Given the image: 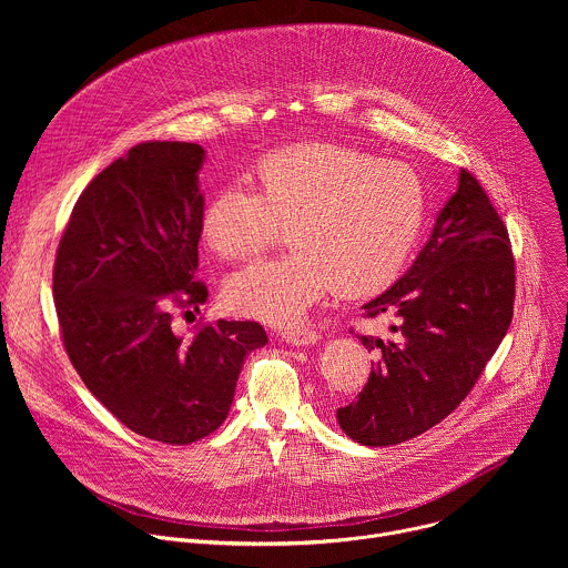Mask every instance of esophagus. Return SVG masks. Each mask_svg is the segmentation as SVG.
Wrapping results in <instances>:
<instances>
[{"label": "esophagus", "mask_w": 568, "mask_h": 568, "mask_svg": "<svg viewBox=\"0 0 568 568\" xmlns=\"http://www.w3.org/2000/svg\"><path fill=\"white\" fill-rule=\"evenodd\" d=\"M283 342L287 344H294V346H310V344H316L321 339V335L312 328H305V331H283L281 333Z\"/></svg>", "instance_id": "1"}]
</instances>
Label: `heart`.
Segmentation results:
<instances>
[{"instance_id":"heart-1","label":"heart","mask_w":568,"mask_h":568,"mask_svg":"<svg viewBox=\"0 0 568 568\" xmlns=\"http://www.w3.org/2000/svg\"><path fill=\"white\" fill-rule=\"evenodd\" d=\"M425 222V189L414 169L328 141L263 156L252 189L224 186L202 213V240L220 258L265 252L285 229L290 254L256 263L224 285L226 305L272 326L294 323L328 290L368 296L407 263Z\"/></svg>"}]
</instances>
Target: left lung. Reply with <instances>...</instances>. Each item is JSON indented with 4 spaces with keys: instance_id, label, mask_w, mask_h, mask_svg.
Returning <instances> with one entry per match:
<instances>
[{
    "instance_id": "8db88e82",
    "label": "left lung",
    "mask_w": 568,
    "mask_h": 568,
    "mask_svg": "<svg viewBox=\"0 0 568 568\" xmlns=\"http://www.w3.org/2000/svg\"><path fill=\"white\" fill-rule=\"evenodd\" d=\"M513 305L508 229L463 169L409 272L364 305L366 316L390 314L397 326H390L395 339L388 342L359 337L379 357L357 399L337 409L344 434L386 447L445 420L506 337Z\"/></svg>"
}]
</instances>
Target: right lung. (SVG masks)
Listing matches in <instances>:
<instances>
[{"label": "right lung", "mask_w": 568, "mask_h": 568, "mask_svg": "<svg viewBox=\"0 0 568 568\" xmlns=\"http://www.w3.org/2000/svg\"><path fill=\"white\" fill-rule=\"evenodd\" d=\"M204 148L145 141L80 193L60 237L53 301L80 379L128 429L189 445L229 416L245 357L267 344L256 321L217 318L189 339L173 310H200L195 276Z\"/></svg>", "instance_id": "1"}]
</instances>
